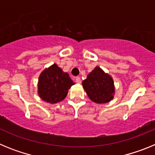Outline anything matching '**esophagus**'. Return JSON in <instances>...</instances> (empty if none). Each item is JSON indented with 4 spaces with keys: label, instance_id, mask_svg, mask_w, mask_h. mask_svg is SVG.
I'll return each instance as SVG.
<instances>
[{
    "label": "esophagus",
    "instance_id": "obj_1",
    "mask_svg": "<svg viewBox=\"0 0 155 155\" xmlns=\"http://www.w3.org/2000/svg\"><path fill=\"white\" fill-rule=\"evenodd\" d=\"M75 81H76L77 83H78V84H80L81 82V80L80 77H77L76 78H75Z\"/></svg>",
    "mask_w": 155,
    "mask_h": 155
}]
</instances>
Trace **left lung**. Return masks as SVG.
I'll return each instance as SVG.
<instances>
[{
	"label": "left lung",
	"instance_id": "left-lung-1",
	"mask_svg": "<svg viewBox=\"0 0 155 155\" xmlns=\"http://www.w3.org/2000/svg\"><path fill=\"white\" fill-rule=\"evenodd\" d=\"M82 85L90 99L95 103H106L114 97L115 86L113 78L105 73L99 67H96L87 78L82 81Z\"/></svg>",
	"mask_w": 155,
	"mask_h": 155
}]
</instances>
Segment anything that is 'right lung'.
<instances>
[{"mask_svg":"<svg viewBox=\"0 0 155 155\" xmlns=\"http://www.w3.org/2000/svg\"><path fill=\"white\" fill-rule=\"evenodd\" d=\"M74 84L68 73L56 64L46 68L40 74L38 82V94L43 101L54 104L66 98L68 90Z\"/></svg>","mask_w":155,"mask_h":155,"instance_id":"add662e5","label":"right lung"}]
</instances>
